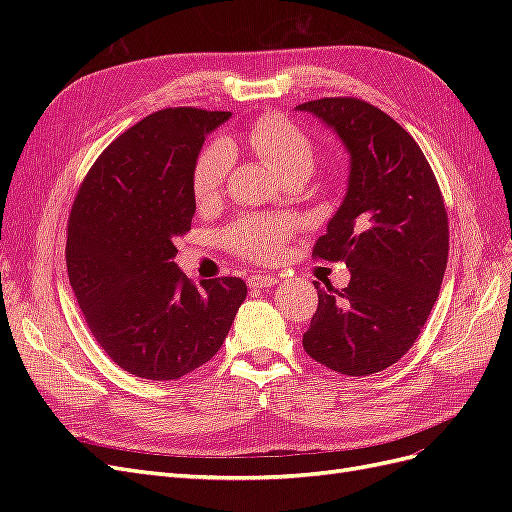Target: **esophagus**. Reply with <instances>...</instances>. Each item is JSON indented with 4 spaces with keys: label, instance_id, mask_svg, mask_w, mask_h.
Masks as SVG:
<instances>
[{
    "label": "esophagus",
    "instance_id": "esophagus-1",
    "mask_svg": "<svg viewBox=\"0 0 512 512\" xmlns=\"http://www.w3.org/2000/svg\"><path fill=\"white\" fill-rule=\"evenodd\" d=\"M277 284V277L275 275H250L247 277V286L250 288H269V286H275Z\"/></svg>",
    "mask_w": 512,
    "mask_h": 512
}]
</instances>
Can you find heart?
Returning <instances> with one entry per match:
<instances>
[{"instance_id":"obj_1","label":"heart","mask_w":512,"mask_h":512,"mask_svg":"<svg viewBox=\"0 0 512 512\" xmlns=\"http://www.w3.org/2000/svg\"><path fill=\"white\" fill-rule=\"evenodd\" d=\"M239 147L269 164L282 181L307 179L316 164V143L309 132L280 113H267L245 130L239 143L226 138L200 151L192 168V196L200 209L218 203L232 166V153ZM290 230V222L282 218L243 215L224 230V243L232 252L265 262L280 256Z\"/></svg>"}]
</instances>
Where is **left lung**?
I'll use <instances>...</instances> for the list:
<instances>
[{
	"label": "left lung",
	"instance_id": "8db88e82",
	"mask_svg": "<svg viewBox=\"0 0 512 512\" xmlns=\"http://www.w3.org/2000/svg\"><path fill=\"white\" fill-rule=\"evenodd\" d=\"M297 108L327 123L350 153L346 198L314 245V258L346 262L350 284H314L318 309L303 348L339 374H378L412 348L438 299L444 198L421 147L378 106L320 98Z\"/></svg>",
	"mask_w": 512,
	"mask_h": 512
}]
</instances>
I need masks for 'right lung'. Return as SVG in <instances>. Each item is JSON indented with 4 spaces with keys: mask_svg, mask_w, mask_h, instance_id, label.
I'll list each match as a JSON object with an SVG mask.
<instances>
[{
    "mask_svg": "<svg viewBox=\"0 0 512 512\" xmlns=\"http://www.w3.org/2000/svg\"><path fill=\"white\" fill-rule=\"evenodd\" d=\"M226 111L164 108L108 145L68 220L66 265L87 327L111 359L145 380H179L218 352L247 286L192 284L175 239L192 228V168Z\"/></svg>",
    "mask_w": 512,
    "mask_h": 512,
    "instance_id": "right-lung-1",
    "label": "right lung"
}]
</instances>
